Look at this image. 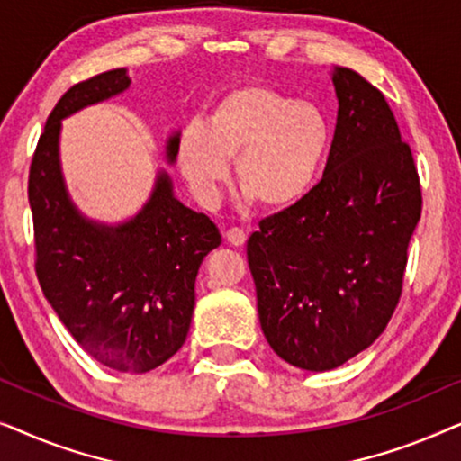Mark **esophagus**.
Listing matches in <instances>:
<instances>
[{
    "instance_id": "obj_1",
    "label": "esophagus",
    "mask_w": 461,
    "mask_h": 461,
    "mask_svg": "<svg viewBox=\"0 0 461 461\" xmlns=\"http://www.w3.org/2000/svg\"><path fill=\"white\" fill-rule=\"evenodd\" d=\"M226 241H229L230 245H235V248H239V245L245 243V239H248V235H245V230L241 229H229L226 230Z\"/></svg>"
}]
</instances>
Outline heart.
<instances>
[{"instance_id": "obj_1", "label": "heart", "mask_w": 461, "mask_h": 461, "mask_svg": "<svg viewBox=\"0 0 461 461\" xmlns=\"http://www.w3.org/2000/svg\"><path fill=\"white\" fill-rule=\"evenodd\" d=\"M331 147L333 122L323 106L267 84H243L213 104L205 123L186 125L178 161L205 207L218 203L237 157V180L248 199L283 210L311 191Z\"/></svg>"}]
</instances>
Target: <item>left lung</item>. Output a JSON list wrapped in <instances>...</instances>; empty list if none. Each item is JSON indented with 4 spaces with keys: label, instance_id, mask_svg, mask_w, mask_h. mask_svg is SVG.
I'll use <instances>...</instances> for the list:
<instances>
[{
    "label": "left lung",
    "instance_id": "obj_1",
    "mask_svg": "<svg viewBox=\"0 0 461 461\" xmlns=\"http://www.w3.org/2000/svg\"><path fill=\"white\" fill-rule=\"evenodd\" d=\"M333 86L323 178L248 241L264 336L306 371L339 367L386 330L421 216L418 167L384 94L344 67Z\"/></svg>",
    "mask_w": 461,
    "mask_h": 461
}]
</instances>
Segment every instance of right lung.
I'll return each instance as SVG.
<instances>
[{
  "label": "right lung",
  "instance_id": "right-lung-1",
  "mask_svg": "<svg viewBox=\"0 0 461 461\" xmlns=\"http://www.w3.org/2000/svg\"><path fill=\"white\" fill-rule=\"evenodd\" d=\"M128 86L125 68H113L62 94L31 159L29 205L37 281L54 312L98 363L144 374L185 344L194 279L222 237L205 213L174 197L167 174H159L149 203L125 224H94L75 210L59 163L60 119ZM178 142L169 138V161Z\"/></svg>",
  "mask_w": 461,
  "mask_h": 461
}]
</instances>
